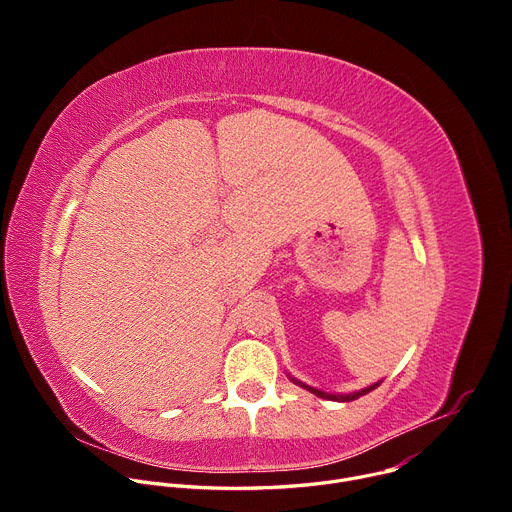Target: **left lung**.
Listing matches in <instances>:
<instances>
[{
	"label": "left lung",
	"mask_w": 512,
	"mask_h": 512,
	"mask_svg": "<svg viewBox=\"0 0 512 512\" xmlns=\"http://www.w3.org/2000/svg\"><path fill=\"white\" fill-rule=\"evenodd\" d=\"M294 381L296 385H300V387H304V389H308L310 393H314V395H318V397H322V399H330V401H354V399H358V397H362V395H367V393H371L373 389H377L381 383H375V385H371V387H367V389H362V391H356V393H348V395H334V393H324V391H320V389H314V387H308L306 383H302V381H298V379H291Z\"/></svg>",
	"instance_id": "1"
}]
</instances>
